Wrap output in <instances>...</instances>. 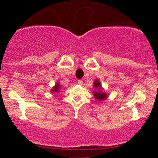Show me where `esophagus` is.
Returning <instances> with one entry per match:
<instances>
[{"label": "esophagus", "instance_id": "obj_1", "mask_svg": "<svg viewBox=\"0 0 158 158\" xmlns=\"http://www.w3.org/2000/svg\"><path fill=\"white\" fill-rule=\"evenodd\" d=\"M77 83H78V84H79V85H82V80H78Z\"/></svg>", "mask_w": 158, "mask_h": 158}]
</instances>
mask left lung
Instances as JSON below:
<instances>
[{"label": "left lung", "mask_w": 158, "mask_h": 158, "mask_svg": "<svg viewBox=\"0 0 158 158\" xmlns=\"http://www.w3.org/2000/svg\"><path fill=\"white\" fill-rule=\"evenodd\" d=\"M94 87L95 90H94V97L98 101H103L108 97V94L103 90V88L99 79H95L94 81Z\"/></svg>", "instance_id": "obj_1"}]
</instances>
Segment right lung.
<instances>
[{
  "instance_id": "add662e5",
  "label": "right lung",
  "mask_w": 158,
  "mask_h": 158,
  "mask_svg": "<svg viewBox=\"0 0 158 158\" xmlns=\"http://www.w3.org/2000/svg\"><path fill=\"white\" fill-rule=\"evenodd\" d=\"M60 90H61V85L59 84V81H58V82L56 83V85L52 87V89L50 90V92H51L52 94L59 93V92L60 91Z\"/></svg>"
}]
</instances>
